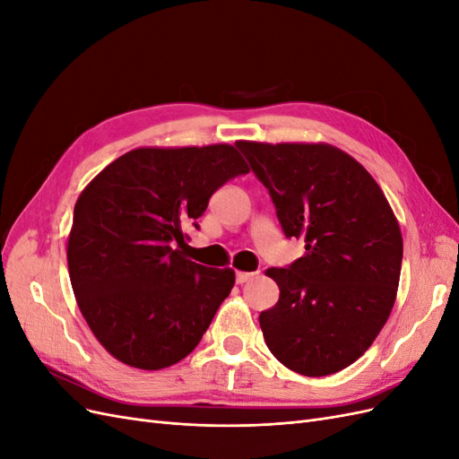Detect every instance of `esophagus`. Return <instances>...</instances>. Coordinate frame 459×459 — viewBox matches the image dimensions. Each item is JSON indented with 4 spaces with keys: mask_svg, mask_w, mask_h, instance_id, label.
Segmentation results:
<instances>
[{
    "mask_svg": "<svg viewBox=\"0 0 459 459\" xmlns=\"http://www.w3.org/2000/svg\"><path fill=\"white\" fill-rule=\"evenodd\" d=\"M255 277H256L255 272H238V273H235V281H238V285H243L247 281L255 280Z\"/></svg>",
    "mask_w": 459,
    "mask_h": 459,
    "instance_id": "1",
    "label": "esophagus"
}]
</instances>
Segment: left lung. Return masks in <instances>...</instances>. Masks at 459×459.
Returning a JSON list of instances; mask_svg holds the SVG:
<instances>
[{
	"mask_svg": "<svg viewBox=\"0 0 459 459\" xmlns=\"http://www.w3.org/2000/svg\"><path fill=\"white\" fill-rule=\"evenodd\" d=\"M268 189L285 238L304 256L266 273L280 300L260 312L270 352L307 377L351 366L393 310L402 233L362 164L325 143H235Z\"/></svg>",
	"mask_w": 459,
	"mask_h": 459,
	"instance_id": "left-lung-1",
	"label": "left lung"
}]
</instances>
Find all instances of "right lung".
I'll return each mask as SVG.
<instances>
[{
  "mask_svg": "<svg viewBox=\"0 0 459 459\" xmlns=\"http://www.w3.org/2000/svg\"><path fill=\"white\" fill-rule=\"evenodd\" d=\"M248 172L231 145L134 149L80 193L66 260L82 316L105 349L140 369L178 364L201 342L233 270L184 255L208 199Z\"/></svg>",
  "mask_w": 459,
  "mask_h": 459,
  "instance_id": "obj_1",
  "label": "right lung"
}]
</instances>
